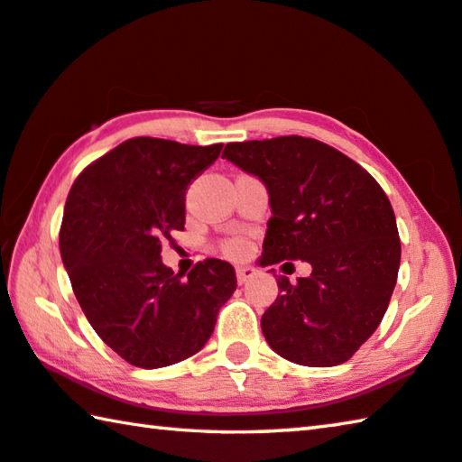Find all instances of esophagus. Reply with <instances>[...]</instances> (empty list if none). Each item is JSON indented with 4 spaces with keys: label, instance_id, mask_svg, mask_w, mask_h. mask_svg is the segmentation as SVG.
<instances>
[{
    "label": "esophagus",
    "instance_id": "1",
    "mask_svg": "<svg viewBox=\"0 0 462 462\" xmlns=\"http://www.w3.org/2000/svg\"><path fill=\"white\" fill-rule=\"evenodd\" d=\"M256 275V271L253 267H246V264H240L236 267V281L240 285H245L248 279H253Z\"/></svg>",
    "mask_w": 462,
    "mask_h": 462
}]
</instances>
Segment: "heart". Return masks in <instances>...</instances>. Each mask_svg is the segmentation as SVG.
I'll return each mask as SVG.
<instances>
[{
	"label": "heart",
	"instance_id": "b5f03b06",
	"mask_svg": "<svg viewBox=\"0 0 462 462\" xmlns=\"http://www.w3.org/2000/svg\"><path fill=\"white\" fill-rule=\"evenodd\" d=\"M222 250L228 256H234V259H238V256H245L248 253V242L240 236H234L222 242Z\"/></svg>",
	"mask_w": 462,
	"mask_h": 462
}]
</instances>
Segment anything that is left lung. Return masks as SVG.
Segmentation results:
<instances>
[{
  "label": "left lung",
  "mask_w": 462,
  "mask_h": 462,
  "mask_svg": "<svg viewBox=\"0 0 462 462\" xmlns=\"http://www.w3.org/2000/svg\"><path fill=\"white\" fill-rule=\"evenodd\" d=\"M222 156L269 189L263 267L311 264L297 283L277 279L281 295L261 318L269 346L297 365L346 363L377 330L400 271L402 242L385 191L316 138L230 143Z\"/></svg>",
  "instance_id": "8db88e82"
}]
</instances>
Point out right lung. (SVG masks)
<instances>
[{
  "mask_svg": "<svg viewBox=\"0 0 462 462\" xmlns=\"http://www.w3.org/2000/svg\"><path fill=\"white\" fill-rule=\"evenodd\" d=\"M222 144L130 138L75 179L59 232L62 264L93 330L140 369L185 361L214 332L236 289L230 263L206 259L175 275L161 245L185 226V191Z\"/></svg>",
  "mask_w": 462,
  "mask_h": 462,
  "instance_id": "right-lung-1",
  "label": "right lung"
}]
</instances>
